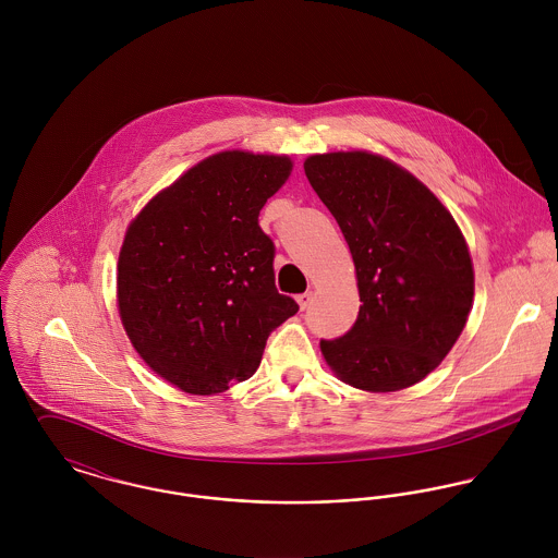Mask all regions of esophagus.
I'll use <instances>...</instances> for the list:
<instances>
[{"label":"esophagus","instance_id":"1","mask_svg":"<svg viewBox=\"0 0 558 558\" xmlns=\"http://www.w3.org/2000/svg\"><path fill=\"white\" fill-rule=\"evenodd\" d=\"M312 299H314V294H312V292H303V294H299V296H296V301H299L301 310H307V307H310V303H312Z\"/></svg>","mask_w":558,"mask_h":558}]
</instances>
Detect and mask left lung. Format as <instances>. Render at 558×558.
Returning <instances> with one entry per match:
<instances>
[{
	"mask_svg": "<svg viewBox=\"0 0 558 558\" xmlns=\"http://www.w3.org/2000/svg\"><path fill=\"white\" fill-rule=\"evenodd\" d=\"M305 173L350 246L361 310L322 339L348 385L391 393L416 385L449 354L473 307V262L449 210L412 173L367 153L305 160Z\"/></svg>",
	"mask_w": 558,
	"mask_h": 558,
	"instance_id": "8db88e82",
	"label": "left lung"
}]
</instances>
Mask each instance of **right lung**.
<instances>
[{
	"label": "right lung",
	"mask_w": 558,
	"mask_h": 558,
	"mask_svg": "<svg viewBox=\"0 0 558 558\" xmlns=\"http://www.w3.org/2000/svg\"><path fill=\"white\" fill-rule=\"evenodd\" d=\"M290 171L288 157L215 155L129 226L120 318L140 356L184 393H223L251 378L268 335L299 312L275 286V242L257 221Z\"/></svg>",
	"instance_id": "obj_1"
}]
</instances>
